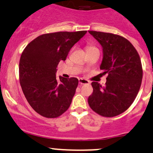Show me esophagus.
I'll return each mask as SVG.
<instances>
[{
    "instance_id": "1",
    "label": "esophagus",
    "mask_w": 153,
    "mask_h": 153,
    "mask_svg": "<svg viewBox=\"0 0 153 153\" xmlns=\"http://www.w3.org/2000/svg\"><path fill=\"white\" fill-rule=\"evenodd\" d=\"M79 83L80 85H85V84H89V81H88L87 79H85L79 78Z\"/></svg>"
}]
</instances>
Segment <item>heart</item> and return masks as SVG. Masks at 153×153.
Returning a JSON list of instances; mask_svg holds the SVG:
<instances>
[{
  "instance_id": "obj_1",
  "label": "heart",
  "mask_w": 153,
  "mask_h": 153,
  "mask_svg": "<svg viewBox=\"0 0 153 153\" xmlns=\"http://www.w3.org/2000/svg\"><path fill=\"white\" fill-rule=\"evenodd\" d=\"M94 48V47H91V46H88V47H87V49H89V48Z\"/></svg>"
}]
</instances>
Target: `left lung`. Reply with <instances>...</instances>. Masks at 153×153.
<instances>
[{"label": "left lung", "mask_w": 153, "mask_h": 153, "mask_svg": "<svg viewBox=\"0 0 153 153\" xmlns=\"http://www.w3.org/2000/svg\"><path fill=\"white\" fill-rule=\"evenodd\" d=\"M88 32L102 45L100 69L108 74L105 87L97 82L91 83L94 91L88 104L100 116L113 117L128 109L139 91L143 76L141 59L131 42L122 36Z\"/></svg>", "instance_id": "1"}]
</instances>
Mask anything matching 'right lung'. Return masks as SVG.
I'll return each instance as SVG.
<instances>
[{"label":"right lung","mask_w":153,"mask_h":153,"mask_svg":"<svg viewBox=\"0 0 153 153\" xmlns=\"http://www.w3.org/2000/svg\"><path fill=\"white\" fill-rule=\"evenodd\" d=\"M87 31L42 34L29 42L20 56V83L26 100L37 113L56 118L68 109L78 85L74 77L56 76L60 60Z\"/></svg>","instance_id":"right-lung-1"}]
</instances>
